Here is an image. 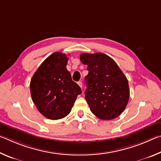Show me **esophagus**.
<instances>
[{
	"mask_svg": "<svg viewBox=\"0 0 161 161\" xmlns=\"http://www.w3.org/2000/svg\"><path fill=\"white\" fill-rule=\"evenodd\" d=\"M77 84H78V85L81 87V88L82 87V83H81V81H78Z\"/></svg>",
	"mask_w": 161,
	"mask_h": 161,
	"instance_id": "34e87169",
	"label": "esophagus"
}]
</instances>
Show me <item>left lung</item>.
Returning <instances> with one entry per match:
<instances>
[{"instance_id":"obj_1","label":"left lung","mask_w":161,"mask_h":161,"mask_svg":"<svg viewBox=\"0 0 161 161\" xmlns=\"http://www.w3.org/2000/svg\"><path fill=\"white\" fill-rule=\"evenodd\" d=\"M80 60L87 65L85 99L100 119L111 120L124 111L129 99L128 80L112 58L107 54L83 53Z\"/></svg>"}]
</instances>
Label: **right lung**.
Here are the masks:
<instances>
[{"label":"right lung","mask_w":161,"mask_h":161,"mask_svg":"<svg viewBox=\"0 0 161 161\" xmlns=\"http://www.w3.org/2000/svg\"><path fill=\"white\" fill-rule=\"evenodd\" d=\"M69 58L55 52L40 64L31 81V93L37 110L46 118L57 120L70 113L81 88L67 69Z\"/></svg>","instance_id":"add662e5"}]
</instances>
